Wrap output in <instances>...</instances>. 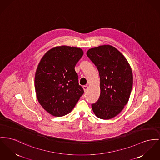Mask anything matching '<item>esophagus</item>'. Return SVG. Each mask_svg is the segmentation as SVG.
I'll return each mask as SVG.
<instances>
[{"label":"esophagus","mask_w":160,"mask_h":160,"mask_svg":"<svg viewBox=\"0 0 160 160\" xmlns=\"http://www.w3.org/2000/svg\"><path fill=\"white\" fill-rule=\"evenodd\" d=\"M88 85H84V86H83V89H84V90L85 92L88 90Z\"/></svg>","instance_id":"1"}]
</instances>
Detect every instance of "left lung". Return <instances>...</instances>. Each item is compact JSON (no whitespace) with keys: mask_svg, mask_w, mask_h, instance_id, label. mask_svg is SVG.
I'll use <instances>...</instances> for the list:
<instances>
[{"mask_svg":"<svg viewBox=\"0 0 160 160\" xmlns=\"http://www.w3.org/2000/svg\"><path fill=\"white\" fill-rule=\"evenodd\" d=\"M87 56L94 63L100 77V96L92 104L97 117L110 119L127 104L133 85V74L124 56L116 48L103 45L89 49Z\"/></svg>","mask_w":160,"mask_h":160,"instance_id":"1","label":"left lung"}]
</instances>
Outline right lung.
<instances>
[{
    "label": "right lung",
    "instance_id": "add662e5",
    "mask_svg": "<svg viewBox=\"0 0 160 160\" xmlns=\"http://www.w3.org/2000/svg\"><path fill=\"white\" fill-rule=\"evenodd\" d=\"M83 54L80 48L62 45L49 50L41 59L34 78L36 94L41 106L50 115H67L83 95L75 70Z\"/></svg>",
    "mask_w": 160,
    "mask_h": 160
}]
</instances>
